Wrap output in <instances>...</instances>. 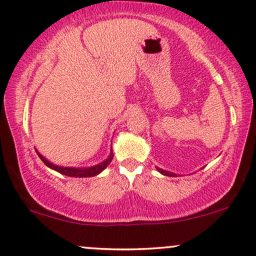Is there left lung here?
<instances>
[{
    "instance_id": "8db88e82",
    "label": "left lung",
    "mask_w": 256,
    "mask_h": 256,
    "mask_svg": "<svg viewBox=\"0 0 256 256\" xmlns=\"http://www.w3.org/2000/svg\"><path fill=\"white\" fill-rule=\"evenodd\" d=\"M156 169L158 170V172H161L162 175H166V176H178L176 174H175V172H167V170H164V169H161V168H158L156 167Z\"/></svg>"
}]
</instances>
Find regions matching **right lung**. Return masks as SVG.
<instances>
[{
	"instance_id": "right-lung-1",
	"label": "right lung",
	"mask_w": 256,
	"mask_h": 256,
	"mask_svg": "<svg viewBox=\"0 0 256 256\" xmlns=\"http://www.w3.org/2000/svg\"><path fill=\"white\" fill-rule=\"evenodd\" d=\"M36 152H38L40 158H41V160L43 161V164L47 166V167L52 169V170L58 172L60 174H63V175H66V176H70V178H92V176H95V175L100 174V172H101L102 170H104V169L107 168V166L112 162V158H114L112 150H110V154H109V156L106 158L104 161L100 162L98 164L92 166V167L78 168V167H62V166L54 164H52V162H49L47 158L43 156V155L40 154L38 150H36Z\"/></svg>"
}]
</instances>
